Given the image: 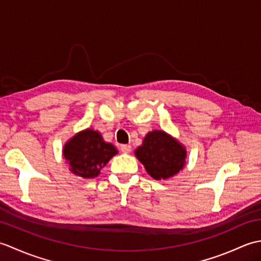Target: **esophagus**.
Returning <instances> with one entry per match:
<instances>
[{"instance_id":"34e87169","label":"esophagus","mask_w":261,"mask_h":261,"mask_svg":"<svg viewBox=\"0 0 261 261\" xmlns=\"http://www.w3.org/2000/svg\"><path fill=\"white\" fill-rule=\"evenodd\" d=\"M120 149H121L122 152L129 153V152L131 151V146H130V145H122V146L120 147Z\"/></svg>"}]
</instances>
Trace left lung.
I'll use <instances>...</instances> for the list:
<instances>
[{"mask_svg":"<svg viewBox=\"0 0 261 261\" xmlns=\"http://www.w3.org/2000/svg\"><path fill=\"white\" fill-rule=\"evenodd\" d=\"M135 153L147 173L157 180L170 178L179 173L186 164L185 147L160 130L148 132Z\"/></svg>","mask_w":261,"mask_h":261,"instance_id":"1","label":"left lung"}]
</instances>
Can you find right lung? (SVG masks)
Wrapping results in <instances>:
<instances>
[{"instance_id": "1", "label": "right lung", "mask_w": 261, "mask_h": 261, "mask_svg": "<svg viewBox=\"0 0 261 261\" xmlns=\"http://www.w3.org/2000/svg\"><path fill=\"white\" fill-rule=\"evenodd\" d=\"M118 153L112 143L105 142L98 131L86 129L76 134L64 146V157L71 173L94 178L109 160Z\"/></svg>"}]
</instances>
